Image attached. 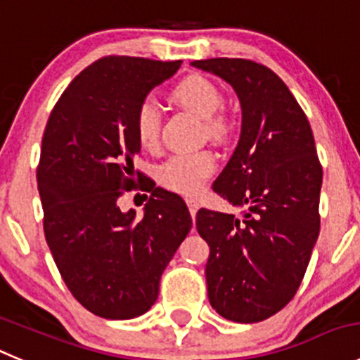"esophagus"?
<instances>
[{
    "label": "esophagus",
    "instance_id": "1",
    "mask_svg": "<svg viewBox=\"0 0 360 360\" xmlns=\"http://www.w3.org/2000/svg\"><path fill=\"white\" fill-rule=\"evenodd\" d=\"M187 207H189V212H191V215H193V219L196 217V212H198V208H200V201L198 200H194V198H187Z\"/></svg>",
    "mask_w": 360,
    "mask_h": 360
}]
</instances>
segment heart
Here are the masks:
<instances>
[{
	"instance_id": "b5f03b06",
	"label": "heart",
	"mask_w": 360,
	"mask_h": 360,
	"mask_svg": "<svg viewBox=\"0 0 360 360\" xmlns=\"http://www.w3.org/2000/svg\"><path fill=\"white\" fill-rule=\"evenodd\" d=\"M171 98L191 112L205 118L203 129L208 138L222 141L229 134V123L219 108L222 105V94L210 79L203 75H189L178 81L171 90ZM134 131L139 145L152 150L159 145L160 118L155 104L145 101L138 108L134 118ZM215 171V157L208 150L178 153L169 157L160 166V182L176 193L196 194Z\"/></svg>"
}]
</instances>
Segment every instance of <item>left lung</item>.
Returning <instances> with one entry per match:
<instances>
[{
	"instance_id": "obj_1",
	"label": "left lung",
	"mask_w": 360,
	"mask_h": 360,
	"mask_svg": "<svg viewBox=\"0 0 360 360\" xmlns=\"http://www.w3.org/2000/svg\"><path fill=\"white\" fill-rule=\"evenodd\" d=\"M193 67L219 75L242 105L240 141L212 189L242 217L201 208L198 233L210 245L208 300L226 320L256 323L299 290L320 233L321 164L311 125L279 75L242 58Z\"/></svg>"
}]
</instances>
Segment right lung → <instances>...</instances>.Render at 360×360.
<instances>
[{
	"label": "right lung",
	"instance_id": "obj_1",
	"mask_svg": "<svg viewBox=\"0 0 360 360\" xmlns=\"http://www.w3.org/2000/svg\"><path fill=\"white\" fill-rule=\"evenodd\" d=\"M180 65L101 58L68 84L44 131L37 184L47 245L75 300L108 320L153 306L164 269L193 228L182 198L134 169L138 108ZM138 183L153 193L143 218L117 205Z\"/></svg>",
	"mask_w": 360,
	"mask_h": 360
}]
</instances>
